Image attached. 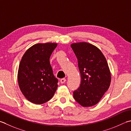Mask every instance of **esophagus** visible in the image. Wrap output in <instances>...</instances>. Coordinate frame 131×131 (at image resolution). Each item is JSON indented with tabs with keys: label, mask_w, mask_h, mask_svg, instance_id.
I'll use <instances>...</instances> for the list:
<instances>
[{
	"label": "esophagus",
	"mask_w": 131,
	"mask_h": 131,
	"mask_svg": "<svg viewBox=\"0 0 131 131\" xmlns=\"http://www.w3.org/2000/svg\"><path fill=\"white\" fill-rule=\"evenodd\" d=\"M66 79L65 78H62V79H61V80H60V82H61V83H64L66 82Z\"/></svg>",
	"instance_id": "esophagus-1"
}]
</instances>
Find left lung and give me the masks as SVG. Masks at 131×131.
Returning <instances> with one entry per match:
<instances>
[{"mask_svg":"<svg viewBox=\"0 0 131 131\" xmlns=\"http://www.w3.org/2000/svg\"><path fill=\"white\" fill-rule=\"evenodd\" d=\"M78 60L80 86L73 92L74 99L83 107L96 104L108 89L111 73L106 58L95 46L88 42L71 45Z\"/></svg>","mask_w":131,"mask_h":131,"instance_id":"obj_1","label":"left lung"}]
</instances>
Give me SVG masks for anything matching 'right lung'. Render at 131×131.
<instances>
[{
	"label": "right lung",
	"mask_w": 131,
	"mask_h": 131,
	"mask_svg": "<svg viewBox=\"0 0 131 131\" xmlns=\"http://www.w3.org/2000/svg\"><path fill=\"white\" fill-rule=\"evenodd\" d=\"M56 43H37L23 55L18 70L20 90L28 101L41 104L52 99L58 80L53 73L49 58L57 47Z\"/></svg>",
	"instance_id": "right-lung-1"
}]
</instances>
